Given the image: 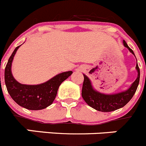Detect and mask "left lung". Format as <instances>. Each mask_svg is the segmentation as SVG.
I'll list each match as a JSON object with an SVG mask.
<instances>
[{
	"label": "left lung",
	"instance_id": "1",
	"mask_svg": "<svg viewBox=\"0 0 146 146\" xmlns=\"http://www.w3.org/2000/svg\"><path fill=\"white\" fill-rule=\"evenodd\" d=\"M123 44L130 50L132 54L135 55L133 51L128 47L125 40H123ZM135 68L137 71V77L135 81L133 83L131 86L125 92L115 94H104L96 92L92 87L89 78L86 75H84V81L81 92L83 99L88 104V105L99 111L108 112L122 108L126 105L133 98L138 86L140 81V68L137 63L136 64Z\"/></svg>",
	"mask_w": 146,
	"mask_h": 146
}]
</instances>
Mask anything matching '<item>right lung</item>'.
Listing matches in <instances>:
<instances>
[{
	"mask_svg": "<svg viewBox=\"0 0 146 146\" xmlns=\"http://www.w3.org/2000/svg\"><path fill=\"white\" fill-rule=\"evenodd\" d=\"M16 47L9 58L5 68V83L7 91L12 99L21 107L30 110H43L52 104L56 97L60 84L73 73L63 72L47 82L39 85H25L16 81L11 73V64L16 51Z\"/></svg>",
	"mask_w": 146,
	"mask_h": 146,
	"instance_id": "add662e5",
	"label": "right lung"
}]
</instances>
